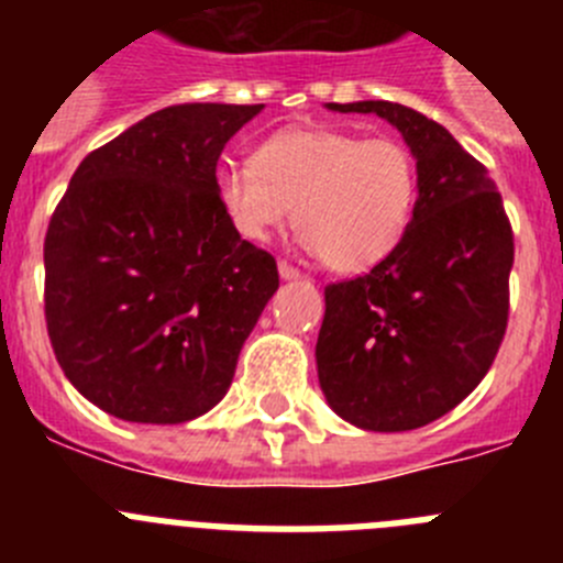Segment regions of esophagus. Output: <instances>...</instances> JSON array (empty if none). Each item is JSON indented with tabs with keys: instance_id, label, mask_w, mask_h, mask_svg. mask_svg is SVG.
Instances as JSON below:
<instances>
[{
	"instance_id": "esophagus-1",
	"label": "esophagus",
	"mask_w": 563,
	"mask_h": 563,
	"mask_svg": "<svg viewBox=\"0 0 563 563\" xmlns=\"http://www.w3.org/2000/svg\"><path fill=\"white\" fill-rule=\"evenodd\" d=\"M278 273H282V278H298V276H301V271H298L292 262H287V258H282V262H278Z\"/></svg>"
}]
</instances>
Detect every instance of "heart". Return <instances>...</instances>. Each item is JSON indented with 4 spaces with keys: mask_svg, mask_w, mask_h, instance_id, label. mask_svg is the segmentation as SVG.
I'll list each match as a JSON object with an SVG mask.
<instances>
[{
    "mask_svg": "<svg viewBox=\"0 0 563 563\" xmlns=\"http://www.w3.org/2000/svg\"><path fill=\"white\" fill-rule=\"evenodd\" d=\"M420 172L395 137L343 129H282L256 146L251 168L225 166L217 197L239 236L265 242L292 220L335 273H363L391 256L411 225Z\"/></svg>",
    "mask_w": 563,
    "mask_h": 563,
    "instance_id": "b5f03b06",
    "label": "heart"
}]
</instances>
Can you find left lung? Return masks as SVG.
<instances>
[{
    "label": "left lung",
    "mask_w": 563,
    "mask_h": 563,
    "mask_svg": "<svg viewBox=\"0 0 563 563\" xmlns=\"http://www.w3.org/2000/svg\"><path fill=\"white\" fill-rule=\"evenodd\" d=\"M330 109L375 112L400 129L417 157L420 197L391 256L327 285L318 380L357 429H420L460 406L499 352L514 228L487 168L445 126L391 101Z\"/></svg>",
    "instance_id": "8db88e82"
}]
</instances>
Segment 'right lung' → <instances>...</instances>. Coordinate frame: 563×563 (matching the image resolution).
Wrapping results in <instances>:
<instances>
[{"mask_svg":"<svg viewBox=\"0 0 563 563\" xmlns=\"http://www.w3.org/2000/svg\"><path fill=\"white\" fill-rule=\"evenodd\" d=\"M262 103H177L89 152L44 236V321L58 366L98 409L186 422L225 397L278 290L242 239L217 163Z\"/></svg>","mask_w":563,"mask_h":563,"instance_id":"right-lung-1","label":"right lung"}]
</instances>
